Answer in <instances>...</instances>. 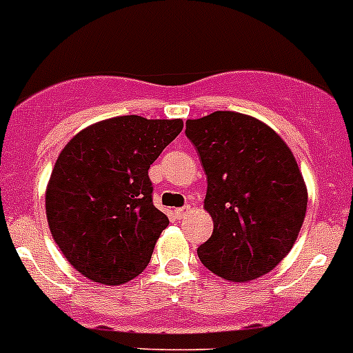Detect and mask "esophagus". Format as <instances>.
I'll list each match as a JSON object with an SVG mask.
<instances>
[{
    "instance_id": "1",
    "label": "esophagus",
    "mask_w": 353,
    "mask_h": 353,
    "mask_svg": "<svg viewBox=\"0 0 353 353\" xmlns=\"http://www.w3.org/2000/svg\"><path fill=\"white\" fill-rule=\"evenodd\" d=\"M189 212H190V206L185 205V206H182V208L174 210V215H176V219H183V216H185Z\"/></svg>"
}]
</instances>
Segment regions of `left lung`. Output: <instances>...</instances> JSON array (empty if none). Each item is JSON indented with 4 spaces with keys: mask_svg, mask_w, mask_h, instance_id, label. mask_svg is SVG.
<instances>
[{
    "mask_svg": "<svg viewBox=\"0 0 353 353\" xmlns=\"http://www.w3.org/2000/svg\"><path fill=\"white\" fill-rule=\"evenodd\" d=\"M185 134L206 173L213 219L201 263L229 282L270 273L290 252L308 205L305 180L285 141L264 122L236 112L187 121Z\"/></svg>",
    "mask_w": 353,
    "mask_h": 353,
    "instance_id": "8db88e82",
    "label": "left lung"
}]
</instances>
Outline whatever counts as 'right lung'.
Wrapping results in <instances>:
<instances>
[{
	"label": "right lung",
	"instance_id": "add662e5",
	"mask_svg": "<svg viewBox=\"0 0 353 353\" xmlns=\"http://www.w3.org/2000/svg\"><path fill=\"white\" fill-rule=\"evenodd\" d=\"M182 128L180 119L124 115L89 125L63 148L45 210L52 238L83 276L121 285L150 263L170 221L152 203L148 168Z\"/></svg>",
	"mask_w": 353,
	"mask_h": 353
}]
</instances>
